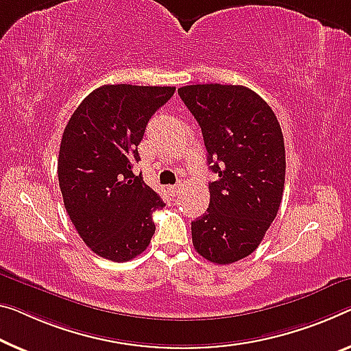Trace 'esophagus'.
<instances>
[{"label":"esophagus","instance_id":"34e87169","mask_svg":"<svg viewBox=\"0 0 351 351\" xmlns=\"http://www.w3.org/2000/svg\"><path fill=\"white\" fill-rule=\"evenodd\" d=\"M168 190L171 191V194H177L180 191V183H177V185H171Z\"/></svg>","mask_w":351,"mask_h":351}]
</instances>
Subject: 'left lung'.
<instances>
[{
    "mask_svg": "<svg viewBox=\"0 0 351 351\" xmlns=\"http://www.w3.org/2000/svg\"><path fill=\"white\" fill-rule=\"evenodd\" d=\"M197 121L210 171L207 212L191 221L193 245L218 265L261 245L282 201L285 149L281 125L261 95L245 86L191 84L177 90Z\"/></svg>",
    "mask_w": 351,
    "mask_h": 351,
    "instance_id": "1",
    "label": "left lung"
}]
</instances>
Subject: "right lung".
Masks as SVG:
<instances>
[{"mask_svg":"<svg viewBox=\"0 0 351 351\" xmlns=\"http://www.w3.org/2000/svg\"><path fill=\"white\" fill-rule=\"evenodd\" d=\"M174 90L105 84L86 97L64 128L58 158L64 207L90 251L108 261L139 256L155 234L152 213L165 202L132 168L145 125Z\"/></svg>","mask_w":351,"mask_h":351,"instance_id":"add662e5","label":"right lung"}]
</instances>
